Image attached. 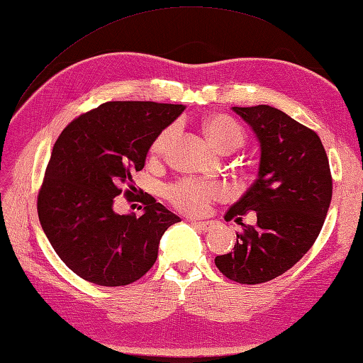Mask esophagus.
<instances>
[{
    "label": "esophagus",
    "instance_id": "obj_1",
    "mask_svg": "<svg viewBox=\"0 0 363 363\" xmlns=\"http://www.w3.org/2000/svg\"><path fill=\"white\" fill-rule=\"evenodd\" d=\"M192 225L197 229H200V231L208 233V231H211V228H212V225H214V222H192Z\"/></svg>",
    "mask_w": 363,
    "mask_h": 363
}]
</instances>
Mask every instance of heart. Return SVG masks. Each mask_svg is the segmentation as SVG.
I'll return each mask as SVG.
<instances>
[{"instance_id": "heart-1", "label": "heart", "mask_w": 363, "mask_h": 363, "mask_svg": "<svg viewBox=\"0 0 363 363\" xmlns=\"http://www.w3.org/2000/svg\"><path fill=\"white\" fill-rule=\"evenodd\" d=\"M208 138L220 151L233 152L243 143V130L237 123L226 115H212L205 121ZM177 132V125L167 126L157 135L151 146L152 155H162ZM228 189L218 182H200L194 179H183L166 188V197L172 205L184 214L199 216L206 212L214 201L226 197Z\"/></svg>"}]
</instances>
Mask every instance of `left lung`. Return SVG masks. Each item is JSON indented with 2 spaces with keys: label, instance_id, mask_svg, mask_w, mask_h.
Listing matches in <instances>:
<instances>
[{
  "label": "left lung",
  "instance_id": "obj_1",
  "mask_svg": "<svg viewBox=\"0 0 363 363\" xmlns=\"http://www.w3.org/2000/svg\"><path fill=\"white\" fill-rule=\"evenodd\" d=\"M233 111L252 128L260 143L259 175L225 220L242 225L234 251L217 255L225 277L243 285L281 276L303 257L319 237L333 196L328 157L319 135L267 104ZM258 212L246 227L240 215Z\"/></svg>",
  "mask_w": 363,
  "mask_h": 363
}]
</instances>
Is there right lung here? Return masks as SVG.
I'll return each mask as SVG.
<instances>
[{
	"label": "right lung",
	"instance_id": "obj_1",
	"mask_svg": "<svg viewBox=\"0 0 363 363\" xmlns=\"http://www.w3.org/2000/svg\"><path fill=\"white\" fill-rule=\"evenodd\" d=\"M183 111V104L108 101L57 138L37 208L52 248L77 276L125 286L152 268L162 235L180 217L149 194L141 217L117 214L113 203L123 186L135 189L132 174L143 169L157 135Z\"/></svg>",
	"mask_w": 363,
	"mask_h": 363
}]
</instances>
